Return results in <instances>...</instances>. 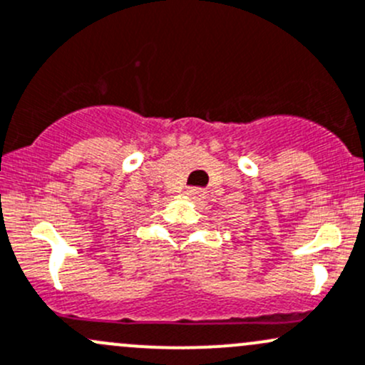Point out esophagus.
Instances as JSON below:
<instances>
[{
	"label": "esophagus",
	"instance_id": "obj_1",
	"mask_svg": "<svg viewBox=\"0 0 365 365\" xmlns=\"http://www.w3.org/2000/svg\"><path fill=\"white\" fill-rule=\"evenodd\" d=\"M187 195H189V197H192L194 201H197V199H201L202 195H205V192H202L201 189H189L187 190Z\"/></svg>",
	"mask_w": 365,
	"mask_h": 365
}]
</instances>
